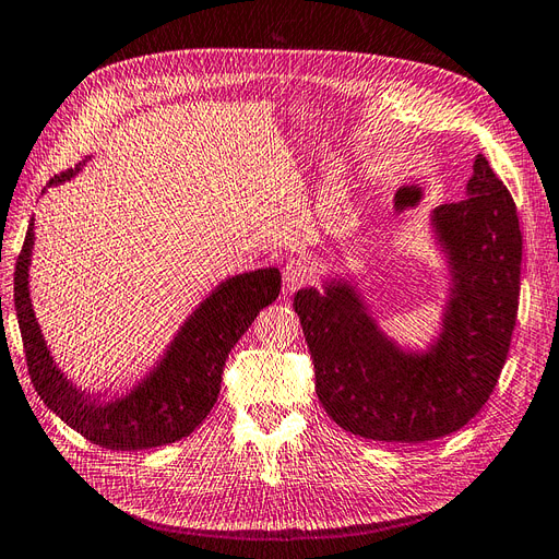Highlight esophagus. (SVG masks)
<instances>
[{
  "label": "esophagus",
  "mask_w": 559,
  "mask_h": 559,
  "mask_svg": "<svg viewBox=\"0 0 559 559\" xmlns=\"http://www.w3.org/2000/svg\"><path fill=\"white\" fill-rule=\"evenodd\" d=\"M313 278V266L307 260H290L283 264V285L285 290H297Z\"/></svg>",
  "instance_id": "esophagus-1"
}]
</instances>
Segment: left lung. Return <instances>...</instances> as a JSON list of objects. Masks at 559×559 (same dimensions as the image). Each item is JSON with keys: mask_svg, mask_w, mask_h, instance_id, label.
<instances>
[{"mask_svg": "<svg viewBox=\"0 0 559 559\" xmlns=\"http://www.w3.org/2000/svg\"><path fill=\"white\" fill-rule=\"evenodd\" d=\"M450 269L442 328L426 350L381 330L358 283L334 276L295 295L316 393L334 424L368 440L426 442L466 426L497 386L513 337L522 234L515 201L477 154L466 199L430 213Z\"/></svg>", "mask_w": 559, "mask_h": 559, "instance_id": "8db88e82", "label": "left lung"}]
</instances>
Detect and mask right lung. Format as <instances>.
I'll use <instances>...</instances> for the list:
<instances>
[{"label": "right lung", "mask_w": 559, "mask_h": 559, "mask_svg": "<svg viewBox=\"0 0 559 559\" xmlns=\"http://www.w3.org/2000/svg\"><path fill=\"white\" fill-rule=\"evenodd\" d=\"M82 168L84 164H76L56 175L46 187L74 178ZM32 248H35V217L29 219L13 274L15 316H19L32 384L44 405L76 433L117 452L150 450L182 440L209 417L217 403L229 350L258 313L276 301L281 293L276 266L246 271L222 281L180 325L154 368L126 395L103 401L100 393L95 395L91 389H79L68 379L46 346L29 299Z\"/></svg>", "instance_id": "1"}]
</instances>
